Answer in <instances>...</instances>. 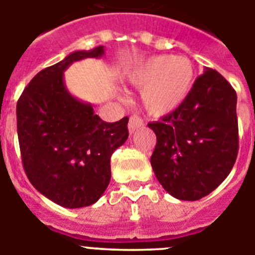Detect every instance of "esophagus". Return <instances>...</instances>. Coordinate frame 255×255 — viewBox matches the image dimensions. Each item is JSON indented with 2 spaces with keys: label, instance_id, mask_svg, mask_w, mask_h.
Instances as JSON below:
<instances>
[{
  "label": "esophagus",
  "instance_id": "1",
  "mask_svg": "<svg viewBox=\"0 0 255 255\" xmlns=\"http://www.w3.org/2000/svg\"><path fill=\"white\" fill-rule=\"evenodd\" d=\"M141 126H144V121L141 120L140 117L138 116H131L130 117L129 120V125H128V128H129V132L130 134H132L134 131H136L138 129H140Z\"/></svg>",
  "mask_w": 255,
  "mask_h": 255
}]
</instances>
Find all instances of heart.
Returning <instances> with one entry per match:
<instances>
[{"label":"heart","mask_w":255,"mask_h":255,"mask_svg":"<svg viewBox=\"0 0 255 255\" xmlns=\"http://www.w3.org/2000/svg\"><path fill=\"white\" fill-rule=\"evenodd\" d=\"M126 82L141 88L140 101L150 116L176 111L194 85L195 70L184 56L155 55L144 58L125 73Z\"/></svg>","instance_id":"b5f03b06"}]
</instances>
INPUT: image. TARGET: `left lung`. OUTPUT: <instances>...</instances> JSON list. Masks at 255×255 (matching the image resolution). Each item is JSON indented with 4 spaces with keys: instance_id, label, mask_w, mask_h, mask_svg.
<instances>
[{
    "instance_id": "left-lung-1",
    "label": "left lung",
    "mask_w": 255,
    "mask_h": 255,
    "mask_svg": "<svg viewBox=\"0 0 255 255\" xmlns=\"http://www.w3.org/2000/svg\"><path fill=\"white\" fill-rule=\"evenodd\" d=\"M236 101L226 79L206 69L176 111L148 124L157 136L150 164L173 198L198 200L229 176L239 150Z\"/></svg>"
}]
</instances>
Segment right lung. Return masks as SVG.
I'll return each mask as SVG.
<instances>
[{"instance_id":"add662e5","label":"right lung","mask_w":255,"mask_h":255,"mask_svg":"<svg viewBox=\"0 0 255 255\" xmlns=\"http://www.w3.org/2000/svg\"><path fill=\"white\" fill-rule=\"evenodd\" d=\"M103 46L75 51L31 79L16 105L21 161L31 185L65 208L91 206L111 180V155L129 136L128 117L106 123L67 91L64 71Z\"/></svg>"}]
</instances>
